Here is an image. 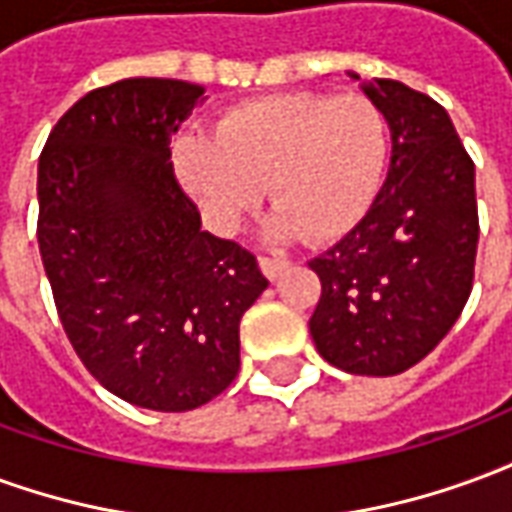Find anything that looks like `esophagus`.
<instances>
[{"label": "esophagus", "mask_w": 512, "mask_h": 512, "mask_svg": "<svg viewBox=\"0 0 512 512\" xmlns=\"http://www.w3.org/2000/svg\"><path fill=\"white\" fill-rule=\"evenodd\" d=\"M257 263H260V271H263L268 279H277L279 274L290 266L288 260H282V257H260Z\"/></svg>", "instance_id": "obj_1"}]
</instances>
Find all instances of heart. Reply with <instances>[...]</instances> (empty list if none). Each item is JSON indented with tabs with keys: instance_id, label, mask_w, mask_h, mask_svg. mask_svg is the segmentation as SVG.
<instances>
[{
	"instance_id": "1",
	"label": "heart",
	"mask_w": 512,
	"mask_h": 512,
	"mask_svg": "<svg viewBox=\"0 0 512 512\" xmlns=\"http://www.w3.org/2000/svg\"><path fill=\"white\" fill-rule=\"evenodd\" d=\"M389 128L365 95L285 93L235 106L216 136L175 145L180 183L216 233L233 235L263 197L271 238L329 244L354 233L384 186Z\"/></svg>"
}]
</instances>
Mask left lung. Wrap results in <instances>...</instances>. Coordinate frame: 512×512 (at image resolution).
Segmentation results:
<instances>
[{
  "label": "left lung",
  "instance_id": "1",
  "mask_svg": "<svg viewBox=\"0 0 512 512\" xmlns=\"http://www.w3.org/2000/svg\"><path fill=\"white\" fill-rule=\"evenodd\" d=\"M359 87L389 123L392 158L362 224L310 260L321 277L310 334L345 373L397 376L444 340L472 293L474 164L433 98L392 79Z\"/></svg>",
  "mask_w": 512,
  "mask_h": 512
}]
</instances>
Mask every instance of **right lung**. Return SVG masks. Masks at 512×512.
Here are the masks:
<instances>
[{
	"label": "right lung",
	"instance_id": "obj_1",
	"mask_svg": "<svg viewBox=\"0 0 512 512\" xmlns=\"http://www.w3.org/2000/svg\"><path fill=\"white\" fill-rule=\"evenodd\" d=\"M200 84L123 79L60 117L38 164V244L62 329L112 395L191 411L241 367L238 323L268 288L252 252L205 233L169 136Z\"/></svg>",
	"mask_w": 512,
	"mask_h": 512
}]
</instances>
